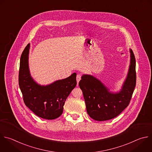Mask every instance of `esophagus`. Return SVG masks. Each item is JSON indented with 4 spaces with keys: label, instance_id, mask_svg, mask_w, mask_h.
I'll use <instances>...</instances> for the list:
<instances>
[{
    "label": "esophagus",
    "instance_id": "34e87169",
    "mask_svg": "<svg viewBox=\"0 0 152 152\" xmlns=\"http://www.w3.org/2000/svg\"><path fill=\"white\" fill-rule=\"evenodd\" d=\"M81 79V76L80 75H77L76 76V80H77V83H78L80 81V80Z\"/></svg>",
    "mask_w": 152,
    "mask_h": 152
}]
</instances>
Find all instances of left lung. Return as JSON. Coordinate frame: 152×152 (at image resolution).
<instances>
[{
	"label": "left lung",
	"mask_w": 152,
	"mask_h": 152,
	"mask_svg": "<svg viewBox=\"0 0 152 152\" xmlns=\"http://www.w3.org/2000/svg\"><path fill=\"white\" fill-rule=\"evenodd\" d=\"M126 77L119 92L110 91L104 83L91 75H83L79 83L89 116L97 121L118 116L129 104L136 85L135 58L131 49Z\"/></svg>",
	"instance_id": "1"
}]
</instances>
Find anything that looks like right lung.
<instances>
[{
	"instance_id": "right-lung-1",
	"label": "right lung",
	"mask_w": 152,
	"mask_h": 152,
	"mask_svg": "<svg viewBox=\"0 0 152 152\" xmlns=\"http://www.w3.org/2000/svg\"><path fill=\"white\" fill-rule=\"evenodd\" d=\"M28 43L21 54L19 70V86L26 106L36 115L52 120L60 117L66 100L75 88L76 73L47 85L37 83L31 77L28 66Z\"/></svg>"
}]
</instances>
